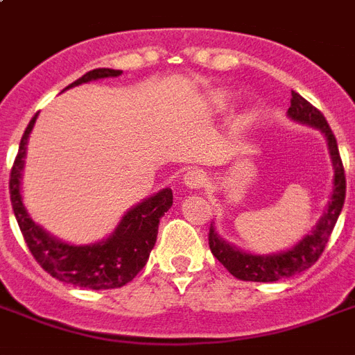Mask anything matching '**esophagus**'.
<instances>
[{
    "instance_id": "1",
    "label": "esophagus",
    "mask_w": 355,
    "mask_h": 355,
    "mask_svg": "<svg viewBox=\"0 0 355 355\" xmlns=\"http://www.w3.org/2000/svg\"><path fill=\"white\" fill-rule=\"evenodd\" d=\"M184 184L188 186V188L191 189H197V188H202L206 184V175L202 169H189V171H186V175H184Z\"/></svg>"
}]
</instances>
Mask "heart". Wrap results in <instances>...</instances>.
I'll return each mask as SVG.
<instances>
[{"label":"heart","instance_id":"obj_1","mask_svg":"<svg viewBox=\"0 0 355 355\" xmlns=\"http://www.w3.org/2000/svg\"><path fill=\"white\" fill-rule=\"evenodd\" d=\"M234 105V94L227 88H217V90L210 92L205 101V108L210 114H223L230 110Z\"/></svg>","mask_w":355,"mask_h":355}]
</instances>
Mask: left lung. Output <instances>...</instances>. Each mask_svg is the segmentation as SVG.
<instances>
[{"label": "left lung", "mask_w": 355, "mask_h": 355, "mask_svg": "<svg viewBox=\"0 0 355 355\" xmlns=\"http://www.w3.org/2000/svg\"><path fill=\"white\" fill-rule=\"evenodd\" d=\"M287 118L306 127L317 128L324 136L328 145V155H330L331 167H334V182H331L330 200L326 205L322 216L308 232L304 234L293 247H287L278 252L256 254L241 250L239 247L228 243L217 234L216 221L210 227V250L219 261L228 269V272L239 280L245 282H276L282 278H291L297 272L309 269L311 265L319 259L324 250L326 243L330 239L331 230L336 227L339 214L345 205V195H347V180H345V169H343L341 156L337 139L331 132L330 125L324 116L311 107L302 96L293 92L291 107L287 110Z\"/></svg>", "instance_id": "1"}]
</instances>
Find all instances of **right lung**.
Returning a JSON list of instances; mask_svg holds the SVG:
<instances>
[{
    "mask_svg": "<svg viewBox=\"0 0 355 355\" xmlns=\"http://www.w3.org/2000/svg\"><path fill=\"white\" fill-rule=\"evenodd\" d=\"M119 75H121V69H92L80 79L66 86L64 90L92 83V80L119 77ZM36 118L38 114H35V118L31 119L21 136L18 156L14 160L10 182H8L14 216L31 254L35 256L42 269L64 284L88 287L96 291L123 287L144 269V265L149 259V254L158 236L162 216L173 206L171 188L160 189L158 193L149 195L144 200H139L138 205L128 208L112 232L99 241L75 245V243L58 239L38 223L33 221L24 202V193H21L27 144H29V136L33 132Z\"/></svg>",
    "mask_w": 355,
    "mask_h": 355,
    "instance_id": "obj_1",
    "label": "right lung"
}]
</instances>
